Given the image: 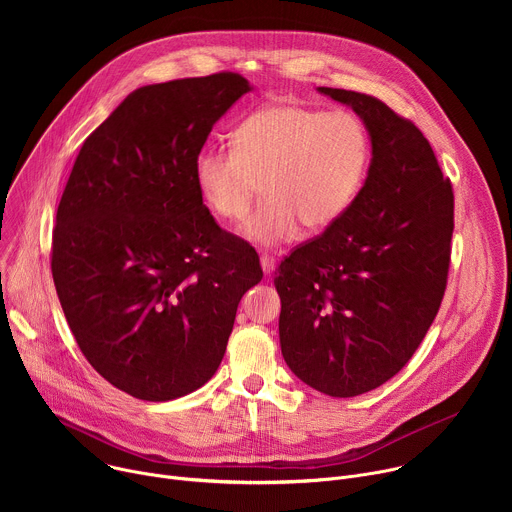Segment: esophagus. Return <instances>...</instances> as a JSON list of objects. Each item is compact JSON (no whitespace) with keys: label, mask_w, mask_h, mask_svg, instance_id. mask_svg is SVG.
I'll list each match as a JSON object with an SVG mask.
<instances>
[{"label":"esophagus","mask_w":512,"mask_h":512,"mask_svg":"<svg viewBox=\"0 0 512 512\" xmlns=\"http://www.w3.org/2000/svg\"><path fill=\"white\" fill-rule=\"evenodd\" d=\"M261 269H263L265 275H269L275 269V257L269 255V253H263L261 255Z\"/></svg>","instance_id":"1"}]
</instances>
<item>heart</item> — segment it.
<instances>
[{
    "label": "heart",
    "instance_id": "1",
    "mask_svg": "<svg viewBox=\"0 0 512 512\" xmlns=\"http://www.w3.org/2000/svg\"><path fill=\"white\" fill-rule=\"evenodd\" d=\"M371 164V139L352 113L273 103L231 135V150H200L192 176L202 202L223 221H241L261 182L265 200L243 237L261 247L320 233L356 200Z\"/></svg>",
    "mask_w": 512,
    "mask_h": 512
}]
</instances>
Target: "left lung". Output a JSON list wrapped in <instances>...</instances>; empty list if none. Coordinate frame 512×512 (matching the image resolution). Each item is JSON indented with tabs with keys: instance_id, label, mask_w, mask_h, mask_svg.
Here are the masks:
<instances>
[{
	"instance_id": "1",
	"label": "left lung",
	"mask_w": 512,
	"mask_h": 512,
	"mask_svg": "<svg viewBox=\"0 0 512 512\" xmlns=\"http://www.w3.org/2000/svg\"><path fill=\"white\" fill-rule=\"evenodd\" d=\"M318 93L362 119L373 158L340 221L277 267L279 342L300 381L330 397H356L405 367L440 310L454 192L411 121L371 95Z\"/></svg>"
}]
</instances>
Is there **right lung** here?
Masks as SVG:
<instances>
[{"label": "right lung", "mask_w": 512, "mask_h": 512, "mask_svg": "<svg viewBox=\"0 0 512 512\" xmlns=\"http://www.w3.org/2000/svg\"><path fill=\"white\" fill-rule=\"evenodd\" d=\"M253 87L235 72L139 87L85 139L52 235L56 294L91 367L143 401L221 364L259 255L214 223L192 166Z\"/></svg>", "instance_id": "1"}]
</instances>
